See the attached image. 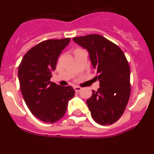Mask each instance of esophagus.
Masks as SVG:
<instances>
[{
	"label": "esophagus",
	"mask_w": 154,
	"mask_h": 154,
	"mask_svg": "<svg viewBox=\"0 0 154 154\" xmlns=\"http://www.w3.org/2000/svg\"><path fill=\"white\" fill-rule=\"evenodd\" d=\"M74 89H75V91L76 92H79L80 90H81L82 88H81V87H79V86H75Z\"/></svg>",
	"instance_id": "obj_1"
}]
</instances>
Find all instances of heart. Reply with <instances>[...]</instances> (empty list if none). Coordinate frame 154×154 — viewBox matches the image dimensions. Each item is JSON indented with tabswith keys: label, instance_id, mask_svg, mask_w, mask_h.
Masks as SVG:
<instances>
[{
	"label": "heart",
	"instance_id": "b5f03b06",
	"mask_svg": "<svg viewBox=\"0 0 154 154\" xmlns=\"http://www.w3.org/2000/svg\"><path fill=\"white\" fill-rule=\"evenodd\" d=\"M78 50H80V49H78Z\"/></svg>",
	"mask_w": 154,
	"mask_h": 154
}]
</instances>
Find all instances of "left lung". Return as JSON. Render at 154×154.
Listing matches in <instances>:
<instances>
[{"mask_svg": "<svg viewBox=\"0 0 154 154\" xmlns=\"http://www.w3.org/2000/svg\"><path fill=\"white\" fill-rule=\"evenodd\" d=\"M89 53L99 88L86 103L92 119L101 125L114 123L123 115L130 96V69L123 51L99 35L73 38Z\"/></svg>", "mask_w": 154, "mask_h": 154, "instance_id": "8db88e82", "label": "left lung"}]
</instances>
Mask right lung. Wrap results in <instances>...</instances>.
<instances>
[{"mask_svg": "<svg viewBox=\"0 0 154 154\" xmlns=\"http://www.w3.org/2000/svg\"><path fill=\"white\" fill-rule=\"evenodd\" d=\"M70 38L50 39L36 45L24 55L18 68L21 94L31 112L45 123L62 119L75 96L72 86L50 81L57 61Z\"/></svg>", "mask_w": 154, "mask_h": 154, "instance_id": "right-lung-1", "label": "right lung"}]
</instances>
